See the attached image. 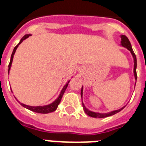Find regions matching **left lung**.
<instances>
[{
	"instance_id": "obj_1",
	"label": "left lung",
	"mask_w": 146,
	"mask_h": 146,
	"mask_svg": "<svg viewBox=\"0 0 146 146\" xmlns=\"http://www.w3.org/2000/svg\"><path fill=\"white\" fill-rule=\"evenodd\" d=\"M120 38H121V45L124 47H126L128 50H129L132 53V55H133V59H134V75H135V80L137 79V74H136V65H137V63H136V56H135V53L133 52V48H132V46H131V43L129 39L126 36H124V35H121L120 36ZM82 93H83V88H81V97H82ZM83 105V109L84 111L85 112L86 114H88V116H91V117H94V118H104V117H107V116H112V115H114V114L117 113L118 112L121 111L123 109L124 107H122L121 109L117 110H114V111H112L110 113H94V112L90 111L89 110H88L85 107L84 104H82Z\"/></svg>"
}]
</instances>
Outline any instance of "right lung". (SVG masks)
<instances>
[{"instance_id":"right-lung-1","label":"right lung","mask_w":146,"mask_h":146,"mask_svg":"<svg viewBox=\"0 0 146 146\" xmlns=\"http://www.w3.org/2000/svg\"><path fill=\"white\" fill-rule=\"evenodd\" d=\"M30 36H31V35L30 34L25 35L24 36L20 39V42L18 43V45H17V46L14 47V48H13V52H12V55H11V61H10V63H9V65H8V68H9L8 72L9 71H10V69H11V64H12V62H13V55H14V53H15L18 46H19V45H20V44L21 43L24 39L28 38ZM68 83H69V81H68V82L65 86H64V88H63V89L62 90V91H61L60 94H59V97H58V98L57 99L54 101V102L52 103L51 104L46 105V106H43V107H42V106H38V107H31V106H28V105H25L23 104H21V103H20V104L22 105L23 107H25V108H27V109L28 110H31V111L36 112V113H52V112L55 111V110L57 109L58 106V104H60L61 100H62V96L63 94H64V93H65V90H66V88H67L68 85Z\"/></svg>"}]
</instances>
